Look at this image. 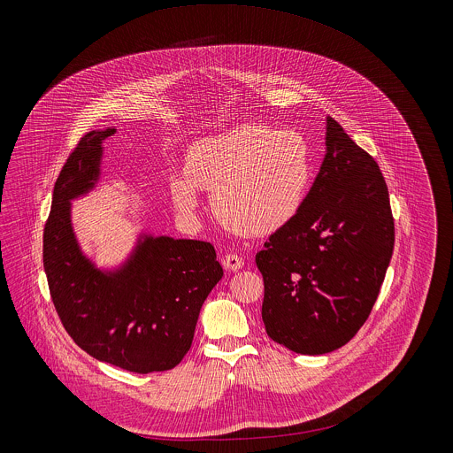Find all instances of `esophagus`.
Instances as JSON below:
<instances>
[{"label": "esophagus", "mask_w": 453, "mask_h": 453, "mask_svg": "<svg viewBox=\"0 0 453 453\" xmlns=\"http://www.w3.org/2000/svg\"><path fill=\"white\" fill-rule=\"evenodd\" d=\"M223 266H225L226 270H230V272H237L239 268L244 266V259L241 258L239 255H226V257L223 258Z\"/></svg>", "instance_id": "esophagus-1"}]
</instances>
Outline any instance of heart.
Here are the masks:
<instances>
[{
	"mask_svg": "<svg viewBox=\"0 0 453 453\" xmlns=\"http://www.w3.org/2000/svg\"><path fill=\"white\" fill-rule=\"evenodd\" d=\"M311 181V148L302 134L241 124L190 146L185 176L171 180V195L178 211L194 216L198 190L212 192L219 219L250 235H270L295 219Z\"/></svg>",
	"mask_w": 453,
	"mask_h": 453,
	"instance_id": "1",
	"label": "heart"
}]
</instances>
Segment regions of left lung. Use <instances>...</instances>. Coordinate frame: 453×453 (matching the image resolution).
Returning <instances> with one entry per match:
<instances>
[{"mask_svg": "<svg viewBox=\"0 0 453 453\" xmlns=\"http://www.w3.org/2000/svg\"><path fill=\"white\" fill-rule=\"evenodd\" d=\"M394 250L379 164L326 119V155L291 223L257 255L266 334L296 354L345 345L368 319Z\"/></svg>", "mask_w": 453, "mask_h": 453, "instance_id": "1", "label": "left lung"}]
</instances>
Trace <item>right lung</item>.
I'll list each match as a JSON object with an SVG mask.
<instances>
[{
	"instance_id": "right-lung-1",
	"label": "right lung",
	"mask_w": 453,
	"mask_h": 453,
	"mask_svg": "<svg viewBox=\"0 0 453 453\" xmlns=\"http://www.w3.org/2000/svg\"><path fill=\"white\" fill-rule=\"evenodd\" d=\"M115 127L85 134L56 181L43 230V266L56 311L74 343L134 373L165 372L192 347L200 309L223 277L212 244L141 234L117 268H99L76 239L71 200L101 180L103 142Z\"/></svg>"
}]
</instances>
